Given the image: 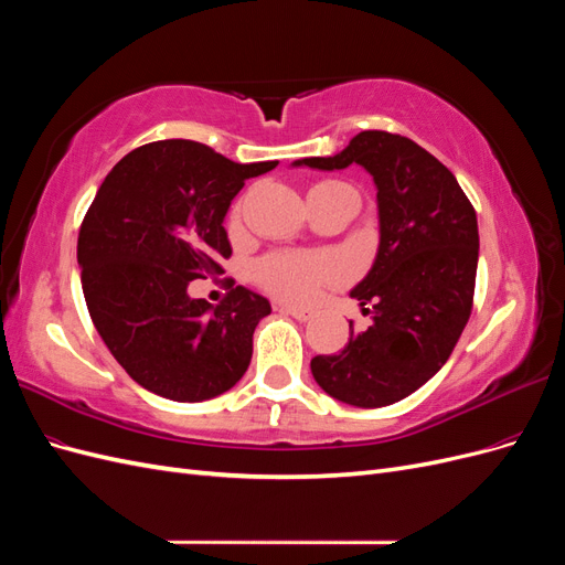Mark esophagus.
Here are the masks:
<instances>
[{
    "instance_id": "34e87169",
    "label": "esophagus",
    "mask_w": 565,
    "mask_h": 565,
    "mask_svg": "<svg viewBox=\"0 0 565 565\" xmlns=\"http://www.w3.org/2000/svg\"><path fill=\"white\" fill-rule=\"evenodd\" d=\"M282 311H285V313H289L292 318H297V320H301V322H306V320H311V318H313V313H311V311L297 309V306H282Z\"/></svg>"
}]
</instances>
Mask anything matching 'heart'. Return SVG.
Masks as SVG:
<instances>
[{"label":"heart","instance_id":"obj_1","mask_svg":"<svg viewBox=\"0 0 565 565\" xmlns=\"http://www.w3.org/2000/svg\"><path fill=\"white\" fill-rule=\"evenodd\" d=\"M320 188H351L339 181H322ZM353 191V188H351ZM241 216V204L233 210V221ZM254 276L264 289L282 301L306 303L318 289L341 278V266L330 256L306 252H273L254 266Z\"/></svg>","mask_w":565,"mask_h":565}]
</instances>
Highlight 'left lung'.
Wrapping results in <instances>:
<instances>
[{
  "mask_svg": "<svg viewBox=\"0 0 565 565\" xmlns=\"http://www.w3.org/2000/svg\"><path fill=\"white\" fill-rule=\"evenodd\" d=\"M295 164H361L377 185L380 249L351 297L372 316L337 355H316L311 372L332 398L355 407L398 403L446 365L473 306L476 210L450 169L407 136L361 131L332 158Z\"/></svg>",
  "mask_w": 565,
  "mask_h": 565,
  "instance_id": "obj_1",
  "label": "left lung"
}]
</instances>
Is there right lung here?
Masks as SVG:
<instances>
[{"label":"right lung","mask_w":565,"mask_h":565,"mask_svg":"<svg viewBox=\"0 0 565 565\" xmlns=\"http://www.w3.org/2000/svg\"><path fill=\"white\" fill-rule=\"evenodd\" d=\"M276 164H241L204 143L169 139L131 150L100 183L77 237L82 292L136 384L200 403L241 382L268 299L237 285L212 306L188 297V285L221 273L231 256V200Z\"/></svg>","instance_id":"obj_1"}]
</instances>
